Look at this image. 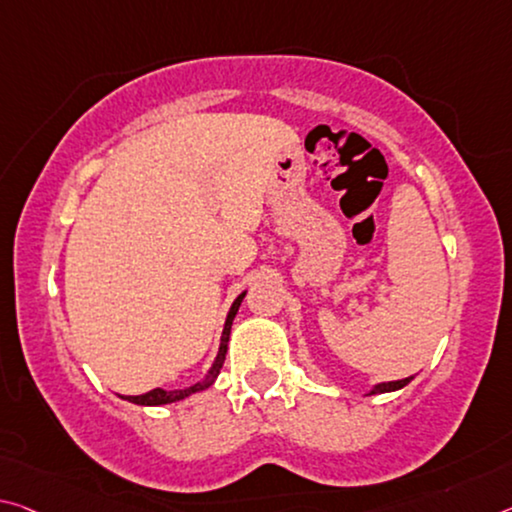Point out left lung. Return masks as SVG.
I'll return each mask as SVG.
<instances>
[{
    "label": "left lung",
    "instance_id": "left-lung-1",
    "mask_svg": "<svg viewBox=\"0 0 512 512\" xmlns=\"http://www.w3.org/2000/svg\"><path fill=\"white\" fill-rule=\"evenodd\" d=\"M412 380V376L410 378H403V380H389V383H378V385H373L369 392H367V396H371V394H387V392H396V389H403L405 385H408Z\"/></svg>",
    "mask_w": 512,
    "mask_h": 512
}]
</instances>
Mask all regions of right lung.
<instances>
[{
	"instance_id": "obj_1",
	"label": "right lung",
	"mask_w": 512,
	"mask_h": 512,
	"mask_svg": "<svg viewBox=\"0 0 512 512\" xmlns=\"http://www.w3.org/2000/svg\"><path fill=\"white\" fill-rule=\"evenodd\" d=\"M246 298V291H241V294L234 298V303L230 307V312H227V319H225V326H223V335H221V346H218V353H216V360L209 371L205 373V378L200 380V383L191 385V387H184V389H152L148 394H141V396H120V399H125L129 403H136V405H168V403H175V401H182L186 396L202 392V389L212 387L214 380L218 378V373L223 369V362H225V353H227V342H230V330H232V321L234 316L239 312V305L241 300Z\"/></svg>"
}]
</instances>
